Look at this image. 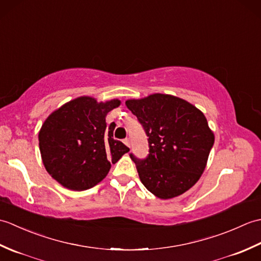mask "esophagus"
<instances>
[{
    "label": "esophagus",
    "instance_id": "1",
    "mask_svg": "<svg viewBox=\"0 0 261 261\" xmlns=\"http://www.w3.org/2000/svg\"><path fill=\"white\" fill-rule=\"evenodd\" d=\"M123 143H124V145H125L126 147H129V148H130V140L127 139V138H126V139H124V140H123Z\"/></svg>",
    "mask_w": 261,
    "mask_h": 261
}]
</instances>
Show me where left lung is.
Wrapping results in <instances>:
<instances>
[{
    "mask_svg": "<svg viewBox=\"0 0 261 261\" xmlns=\"http://www.w3.org/2000/svg\"><path fill=\"white\" fill-rule=\"evenodd\" d=\"M149 137V154L136 164L140 180L154 196L169 199L196 184L206 167L214 134L201 110L169 94L126 99Z\"/></svg>",
    "mask_w": 261,
    "mask_h": 261,
    "instance_id": "left-lung-1",
    "label": "left lung"
}]
</instances>
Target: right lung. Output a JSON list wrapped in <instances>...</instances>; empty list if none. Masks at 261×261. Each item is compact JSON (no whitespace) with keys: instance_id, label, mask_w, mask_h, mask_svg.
I'll list each match as a JSON object with an SVG mask.
<instances>
[{"instance_id":"right-lung-1","label":"right lung","mask_w":261,"mask_h":261,"mask_svg":"<svg viewBox=\"0 0 261 261\" xmlns=\"http://www.w3.org/2000/svg\"><path fill=\"white\" fill-rule=\"evenodd\" d=\"M118 98L97 102L80 96L49 114L39 131V149L48 174L71 191H86L102 181L130 149L113 139L108 113L119 108Z\"/></svg>"}]
</instances>
